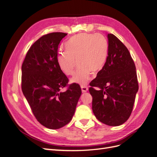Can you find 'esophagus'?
<instances>
[{
    "mask_svg": "<svg viewBox=\"0 0 157 157\" xmlns=\"http://www.w3.org/2000/svg\"><path fill=\"white\" fill-rule=\"evenodd\" d=\"M81 89H82V92L83 93L84 92H86L88 90V87H86V86H81Z\"/></svg>",
    "mask_w": 157,
    "mask_h": 157,
    "instance_id": "1",
    "label": "esophagus"
}]
</instances>
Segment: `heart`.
Instances as JSON below:
<instances>
[{
    "label": "heart",
    "mask_w": 157,
    "mask_h": 157,
    "mask_svg": "<svg viewBox=\"0 0 157 157\" xmlns=\"http://www.w3.org/2000/svg\"><path fill=\"white\" fill-rule=\"evenodd\" d=\"M65 51L57 56L59 69L65 75H73L77 63V72L71 82L84 86L88 83L91 72L96 73L105 65L108 42L102 35L83 33L66 42Z\"/></svg>",
    "instance_id": "obj_1"
}]
</instances>
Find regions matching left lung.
<instances>
[{"mask_svg": "<svg viewBox=\"0 0 157 157\" xmlns=\"http://www.w3.org/2000/svg\"><path fill=\"white\" fill-rule=\"evenodd\" d=\"M107 39V61L90 83L89 92L94 115L103 124L117 126L131 115L138 82L134 62L126 47L113 34H108Z\"/></svg>", "mask_w": 157, "mask_h": 157, "instance_id": "obj_1", "label": "left lung"}]
</instances>
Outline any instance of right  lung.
<instances>
[{
	"instance_id": "right-lung-1",
	"label": "right lung",
	"mask_w": 157,
	"mask_h": 157,
	"mask_svg": "<svg viewBox=\"0 0 157 157\" xmlns=\"http://www.w3.org/2000/svg\"><path fill=\"white\" fill-rule=\"evenodd\" d=\"M67 34L52 33L42 36L27 52L21 67L22 92L33 113L42 125L59 129L71 121L82 91L71 84L59 69L57 56L60 42Z\"/></svg>"
}]
</instances>
